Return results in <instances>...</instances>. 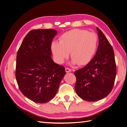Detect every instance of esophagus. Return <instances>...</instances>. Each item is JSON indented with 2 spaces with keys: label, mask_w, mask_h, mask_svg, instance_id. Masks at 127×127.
<instances>
[{
  "label": "esophagus",
  "mask_w": 127,
  "mask_h": 127,
  "mask_svg": "<svg viewBox=\"0 0 127 127\" xmlns=\"http://www.w3.org/2000/svg\"><path fill=\"white\" fill-rule=\"evenodd\" d=\"M65 70H66V72H69L71 71V70L70 69L68 68H65Z\"/></svg>",
  "instance_id": "obj_1"
}]
</instances>
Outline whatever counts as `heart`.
<instances>
[{"instance_id":"1","label":"heart","mask_w":127,"mask_h":127,"mask_svg":"<svg viewBox=\"0 0 127 127\" xmlns=\"http://www.w3.org/2000/svg\"><path fill=\"white\" fill-rule=\"evenodd\" d=\"M97 42L98 37L95 33L75 29L63 34L60 37L59 42H53L51 49L58 63L63 64L70 52L73 64L84 66L93 58Z\"/></svg>"}]
</instances>
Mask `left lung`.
I'll use <instances>...</instances> for the list:
<instances>
[{
    "instance_id": "obj_1",
    "label": "left lung",
    "mask_w": 127,
    "mask_h": 127,
    "mask_svg": "<svg viewBox=\"0 0 127 127\" xmlns=\"http://www.w3.org/2000/svg\"><path fill=\"white\" fill-rule=\"evenodd\" d=\"M98 45L96 54L86 66L75 71L76 93L84 100L94 102L108 95L114 86L117 74L112 46L98 28Z\"/></svg>"
}]
</instances>
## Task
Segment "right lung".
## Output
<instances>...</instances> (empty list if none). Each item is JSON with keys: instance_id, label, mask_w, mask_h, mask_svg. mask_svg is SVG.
Returning a JSON list of instances; mask_svg holds the SVG:
<instances>
[{"instance_id": "obj_1", "label": "right lung", "mask_w": 127, "mask_h": 127, "mask_svg": "<svg viewBox=\"0 0 127 127\" xmlns=\"http://www.w3.org/2000/svg\"><path fill=\"white\" fill-rule=\"evenodd\" d=\"M53 29L33 30L24 37L16 57V79L21 92L31 100L44 103L55 97L64 67L51 58Z\"/></svg>"}]
</instances>
